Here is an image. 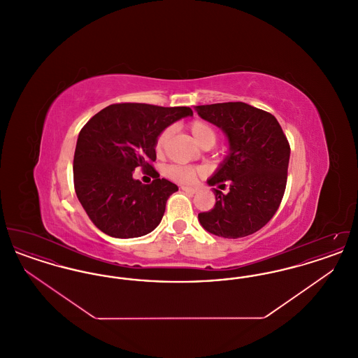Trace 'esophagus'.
I'll use <instances>...</instances> for the list:
<instances>
[{
    "label": "esophagus",
    "instance_id": "34e87169",
    "mask_svg": "<svg viewBox=\"0 0 358 358\" xmlns=\"http://www.w3.org/2000/svg\"><path fill=\"white\" fill-rule=\"evenodd\" d=\"M181 189H182L184 192H187V193H190V194H196V193L199 192V189H197V187H181Z\"/></svg>",
    "mask_w": 358,
    "mask_h": 358
}]
</instances>
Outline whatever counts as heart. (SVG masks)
<instances>
[{"instance_id": "heart-1", "label": "heart", "mask_w": 358, "mask_h": 358, "mask_svg": "<svg viewBox=\"0 0 358 358\" xmlns=\"http://www.w3.org/2000/svg\"><path fill=\"white\" fill-rule=\"evenodd\" d=\"M187 129L193 136V139L204 149L212 148L217 141L216 130L205 120H193V122L189 123ZM171 136V127H166L157 136L155 143H154V150H155V154L158 157H161L165 152V148L168 145V141H169ZM164 173L168 178H171L176 182L192 184L197 178L200 169L196 168V166H190V165H171L165 169Z\"/></svg>"}]
</instances>
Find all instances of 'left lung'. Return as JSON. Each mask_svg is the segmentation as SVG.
Listing matches in <instances>:
<instances>
[{
  "mask_svg": "<svg viewBox=\"0 0 358 358\" xmlns=\"http://www.w3.org/2000/svg\"><path fill=\"white\" fill-rule=\"evenodd\" d=\"M197 114L228 136L231 153L212 178L216 204L199 213L208 232L225 238L255 234L270 222L282 203L289 161V143L273 114L243 102L196 106Z\"/></svg>",
  "mask_w": 358,
  "mask_h": 358,
  "instance_id": "obj_1",
  "label": "left lung"
}]
</instances>
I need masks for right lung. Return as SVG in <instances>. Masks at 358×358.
<instances>
[{"label":"right lung","mask_w":358,"mask_h":358,"mask_svg":"<svg viewBox=\"0 0 358 358\" xmlns=\"http://www.w3.org/2000/svg\"><path fill=\"white\" fill-rule=\"evenodd\" d=\"M187 115H193L189 107L115 103L83 126L73 155V185L90 220L106 235L139 238L161 222L178 187L154 169V143L164 129ZM136 167L152 173L154 182L134 180Z\"/></svg>","instance_id":"right-lung-1"}]
</instances>
